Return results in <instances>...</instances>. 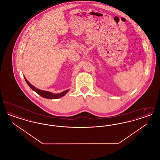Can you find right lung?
Wrapping results in <instances>:
<instances>
[{
	"label": "right lung",
	"instance_id": "1",
	"mask_svg": "<svg viewBox=\"0 0 160 160\" xmlns=\"http://www.w3.org/2000/svg\"><path fill=\"white\" fill-rule=\"evenodd\" d=\"M24 77L26 82L27 83V84H28V86L31 88V89L33 91H35L36 93H37L38 95H39L40 96H41L42 97L45 98H47V99H58V98H59L62 97L63 96H64L69 91V89H68V90H66L65 91L62 92H61V93H54L50 92L42 91V90L39 89L38 88H35V86H33V85H32L29 82V81L26 79V78L25 77V76H24Z\"/></svg>",
	"mask_w": 160,
	"mask_h": 160
}]
</instances>
